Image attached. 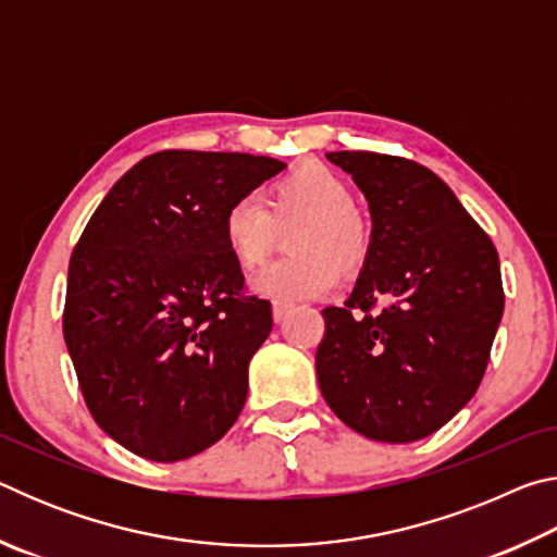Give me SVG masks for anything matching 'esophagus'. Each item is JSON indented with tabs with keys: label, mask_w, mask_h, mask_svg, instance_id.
Wrapping results in <instances>:
<instances>
[{
	"label": "esophagus",
	"mask_w": 557,
	"mask_h": 557,
	"mask_svg": "<svg viewBox=\"0 0 557 557\" xmlns=\"http://www.w3.org/2000/svg\"><path fill=\"white\" fill-rule=\"evenodd\" d=\"M289 312H292V305H287V301H275V305H272V317H275L277 324H280L282 319H285Z\"/></svg>",
	"instance_id": "obj_1"
}]
</instances>
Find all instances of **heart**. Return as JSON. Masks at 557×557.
Here are the masks:
<instances>
[{
    "label": "heart",
    "instance_id": "obj_1",
    "mask_svg": "<svg viewBox=\"0 0 557 557\" xmlns=\"http://www.w3.org/2000/svg\"><path fill=\"white\" fill-rule=\"evenodd\" d=\"M289 256L256 272L250 289L272 301L324 297L336 285L338 270L354 275L371 252V231L354 209V191L344 176L324 164H301L277 178L262 206L240 196L223 213L221 235L231 258L252 270L270 256L287 231Z\"/></svg>",
    "mask_w": 557,
    "mask_h": 557
}]
</instances>
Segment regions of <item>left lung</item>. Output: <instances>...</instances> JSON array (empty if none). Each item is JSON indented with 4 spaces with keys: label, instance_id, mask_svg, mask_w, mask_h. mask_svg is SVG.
<instances>
[{
    "label": "left lung",
    "instance_id": "left-lung-1",
    "mask_svg": "<svg viewBox=\"0 0 557 557\" xmlns=\"http://www.w3.org/2000/svg\"><path fill=\"white\" fill-rule=\"evenodd\" d=\"M369 201L371 252L344 307H326L317 379L358 435L437 432L484 379L504 287L498 252L451 188L418 162L329 152ZM384 301V309H370Z\"/></svg>",
    "mask_w": 557,
    "mask_h": 557
}]
</instances>
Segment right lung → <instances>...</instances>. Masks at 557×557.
<instances>
[{
  "label": "right lung",
  "instance_id": "right-lung-1",
  "mask_svg": "<svg viewBox=\"0 0 557 557\" xmlns=\"http://www.w3.org/2000/svg\"><path fill=\"white\" fill-rule=\"evenodd\" d=\"M285 166L240 152L145 157L75 245L63 338L90 414L135 455L188 459L238 420L272 309L243 295L221 221Z\"/></svg>",
  "mask_w": 557,
  "mask_h": 557
}]
</instances>
